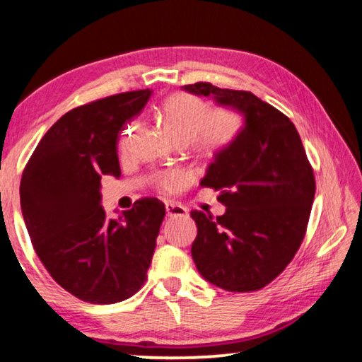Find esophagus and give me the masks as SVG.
<instances>
[{
    "instance_id": "esophagus-1",
    "label": "esophagus",
    "mask_w": 362,
    "mask_h": 362,
    "mask_svg": "<svg viewBox=\"0 0 362 362\" xmlns=\"http://www.w3.org/2000/svg\"><path fill=\"white\" fill-rule=\"evenodd\" d=\"M166 214H168V217H183V216H187V209L180 204L169 203V204H166Z\"/></svg>"
}]
</instances>
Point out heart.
Listing matches in <instances>:
<instances>
[{
	"mask_svg": "<svg viewBox=\"0 0 362 362\" xmlns=\"http://www.w3.org/2000/svg\"><path fill=\"white\" fill-rule=\"evenodd\" d=\"M163 122L179 144H192L193 148L206 158L217 156L235 142L243 129V115L238 108L222 105L211 108L209 103L187 93L169 95L161 107ZM136 122L129 121L122 127L119 146L124 148ZM187 182L183 170H164L155 177V185L170 193Z\"/></svg>",
	"mask_w": 362,
	"mask_h": 362,
	"instance_id": "b5f03b06",
	"label": "heart"
}]
</instances>
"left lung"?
I'll use <instances>...</instances> for the list:
<instances>
[{"label": "left lung", "mask_w": 362, "mask_h": 362, "mask_svg": "<svg viewBox=\"0 0 362 362\" xmlns=\"http://www.w3.org/2000/svg\"><path fill=\"white\" fill-rule=\"evenodd\" d=\"M183 89L214 95L246 116V126L216 156L201 187L217 189L223 216L193 211L198 272L230 292H252L276 279L296 257L308 226L316 182L293 122L249 90L194 83Z\"/></svg>", "instance_id": "1"}]
</instances>
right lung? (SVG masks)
<instances>
[{"label":"right lung","instance_id":"right-lung-1","mask_svg":"<svg viewBox=\"0 0 362 362\" xmlns=\"http://www.w3.org/2000/svg\"><path fill=\"white\" fill-rule=\"evenodd\" d=\"M150 95V89L129 90L70 110L23 169L21 206L35 252L52 279L83 302H122L146 281L164 204L142 198L108 218L100 180L121 175L118 132Z\"/></svg>","mask_w":362,"mask_h":362}]
</instances>
